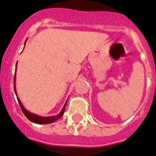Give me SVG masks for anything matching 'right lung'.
I'll return each instance as SVG.
<instances>
[{"instance_id": "1", "label": "right lung", "mask_w": 156, "mask_h": 156, "mask_svg": "<svg viewBox=\"0 0 156 156\" xmlns=\"http://www.w3.org/2000/svg\"><path fill=\"white\" fill-rule=\"evenodd\" d=\"M26 44V43H25ZM16 68H17V64H16ZM16 74V72H15ZM15 78H14V89H15V95H17V91H16V87H15ZM17 99H18V102L19 103V106H20L21 109H22V112L23 113L25 114V116H26L28 118V120H29L30 121L33 122L35 123H40V124H47V123H54L55 122L56 120H57L58 119H60L61 116L64 115V109H65L66 107V104H67V101H66L65 104L63 106L62 109H61V113H59V114L56 115V116H39V115H36L35 113H32L30 112H29L26 108L24 107L22 103L21 102L20 99H19V97H17Z\"/></svg>"}]
</instances>
